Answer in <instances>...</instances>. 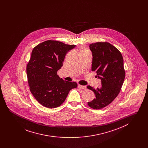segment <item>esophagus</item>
Wrapping results in <instances>:
<instances>
[{
  "label": "esophagus",
  "instance_id": "34e87169",
  "mask_svg": "<svg viewBox=\"0 0 148 148\" xmlns=\"http://www.w3.org/2000/svg\"><path fill=\"white\" fill-rule=\"evenodd\" d=\"M77 86H78V88H79V89H84V90L86 89V86H85V85H82L78 84Z\"/></svg>",
  "mask_w": 148,
  "mask_h": 148
}]
</instances>
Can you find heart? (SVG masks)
I'll use <instances>...</instances> for the list:
<instances>
[{
	"label": "heart",
	"instance_id": "heart-1",
	"mask_svg": "<svg viewBox=\"0 0 148 148\" xmlns=\"http://www.w3.org/2000/svg\"><path fill=\"white\" fill-rule=\"evenodd\" d=\"M87 49L85 48H82L81 49H80V53H85V52H87Z\"/></svg>",
	"mask_w": 148,
	"mask_h": 148
}]
</instances>
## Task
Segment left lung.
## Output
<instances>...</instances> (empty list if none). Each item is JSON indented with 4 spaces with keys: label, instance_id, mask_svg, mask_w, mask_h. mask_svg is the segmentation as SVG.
Instances as JSON below:
<instances>
[{
    "label": "left lung",
    "instance_id": "left-lung-1",
    "mask_svg": "<svg viewBox=\"0 0 148 148\" xmlns=\"http://www.w3.org/2000/svg\"><path fill=\"white\" fill-rule=\"evenodd\" d=\"M89 48L92 54V71L97 73L101 85L96 89L87 86L95 95L88 104L94 109H100L110 104L120 92L125 75L123 58L109 42L92 43Z\"/></svg>",
    "mask_w": 148,
    "mask_h": 148
}]
</instances>
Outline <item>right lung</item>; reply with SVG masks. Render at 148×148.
<instances>
[{"mask_svg":"<svg viewBox=\"0 0 148 148\" xmlns=\"http://www.w3.org/2000/svg\"><path fill=\"white\" fill-rule=\"evenodd\" d=\"M75 47L49 40L37 45L32 50L27 66L28 84L35 99L44 106H59L71 89L77 88L76 82L64 80L57 75L65 55Z\"/></svg>","mask_w":148,"mask_h":148,"instance_id":"obj_1","label":"right lung"}]
</instances>
